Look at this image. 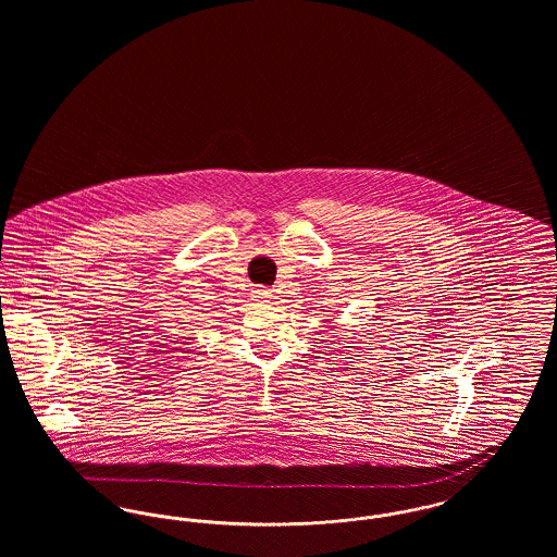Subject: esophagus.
I'll return each instance as SVG.
<instances>
[{
  "mask_svg": "<svg viewBox=\"0 0 557 557\" xmlns=\"http://www.w3.org/2000/svg\"><path fill=\"white\" fill-rule=\"evenodd\" d=\"M255 296H257V298H261V300H267V298H271V290H267V288H257V290H255Z\"/></svg>",
  "mask_w": 557,
  "mask_h": 557,
  "instance_id": "obj_1",
  "label": "esophagus"
}]
</instances>
